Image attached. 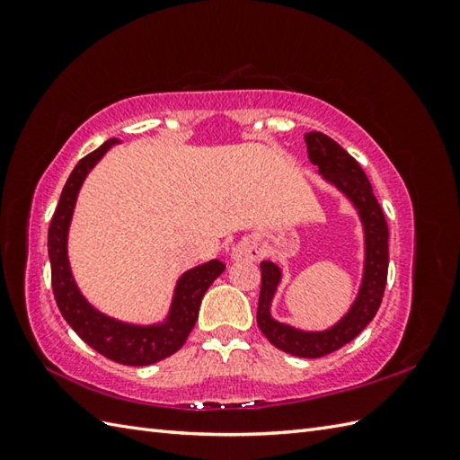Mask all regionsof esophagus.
Wrapping results in <instances>:
<instances>
[{
    "label": "esophagus",
    "mask_w": 460,
    "mask_h": 460,
    "mask_svg": "<svg viewBox=\"0 0 460 460\" xmlns=\"http://www.w3.org/2000/svg\"><path fill=\"white\" fill-rule=\"evenodd\" d=\"M259 257V249L255 245V242L252 240H243L240 243H235L234 249H232V259L235 261H255Z\"/></svg>",
    "instance_id": "esophagus-1"
}]
</instances>
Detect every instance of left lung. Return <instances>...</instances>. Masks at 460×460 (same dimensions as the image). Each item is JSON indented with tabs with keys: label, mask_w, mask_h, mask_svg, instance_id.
Listing matches in <instances>:
<instances>
[{
	"label": "left lung",
	"mask_w": 460,
	"mask_h": 460,
	"mask_svg": "<svg viewBox=\"0 0 460 460\" xmlns=\"http://www.w3.org/2000/svg\"><path fill=\"white\" fill-rule=\"evenodd\" d=\"M305 142H307L309 159L318 166V172L324 174L328 182L341 190L358 208L367 238L363 284H360L351 311L336 326L324 332H301L276 323L270 316V303L278 284H280L282 272L274 262L262 261L257 324L264 338L280 351L303 358H318L338 351L340 347L355 340L378 313L387 282L389 232L384 211L378 199L374 198L368 178L349 153L323 132L305 134Z\"/></svg>",
	"instance_id": "left-lung-1"
}]
</instances>
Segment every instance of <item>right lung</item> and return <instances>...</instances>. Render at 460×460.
<instances>
[{"label": "right lung", "mask_w": 460, "mask_h": 460, "mask_svg": "<svg viewBox=\"0 0 460 460\" xmlns=\"http://www.w3.org/2000/svg\"><path fill=\"white\" fill-rule=\"evenodd\" d=\"M119 140H107L103 146L82 157L68 176L61 199L51 217L48 230V253L51 262V288L63 318L78 336L103 357L128 367H147L171 357L182 347L196 326L199 305L217 278L226 269L225 262L208 261L182 274L174 291L171 314L157 326H132L119 323L95 311L82 297L71 274L66 257V234L71 225L78 190L92 166L100 161L111 146Z\"/></svg>", "instance_id": "1"}]
</instances>
